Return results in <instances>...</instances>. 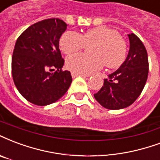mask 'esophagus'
Wrapping results in <instances>:
<instances>
[{"label":"esophagus","instance_id":"esophagus-1","mask_svg":"<svg viewBox=\"0 0 160 160\" xmlns=\"http://www.w3.org/2000/svg\"><path fill=\"white\" fill-rule=\"evenodd\" d=\"M71 75H72V77H73V78H75V77H78V76L84 77V78H86V77H88L87 75H86V74H77V73H74V72H72V73H71Z\"/></svg>","mask_w":160,"mask_h":160}]
</instances>
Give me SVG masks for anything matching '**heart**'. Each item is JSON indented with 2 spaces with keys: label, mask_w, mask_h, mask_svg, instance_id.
<instances>
[{
  "label": "heart",
  "mask_w": 160,
  "mask_h": 160,
  "mask_svg": "<svg viewBox=\"0 0 160 160\" xmlns=\"http://www.w3.org/2000/svg\"><path fill=\"white\" fill-rule=\"evenodd\" d=\"M60 48L65 54H72L93 46L92 56L84 53L73 54L66 59V65L74 73L87 74L99 70L104 64L109 68H118L125 62L128 47L119 33L105 26L91 29L80 35L67 31L60 38Z\"/></svg>",
  "instance_id": "1"
}]
</instances>
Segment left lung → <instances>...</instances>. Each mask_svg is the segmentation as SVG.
<instances>
[{"label":"left lung","instance_id":"left-lung-1","mask_svg":"<svg viewBox=\"0 0 160 160\" xmlns=\"http://www.w3.org/2000/svg\"><path fill=\"white\" fill-rule=\"evenodd\" d=\"M130 49L125 62L104 79L103 86L94 94L102 107L116 110L129 107L140 96L148 74V59L144 45L137 35L129 34Z\"/></svg>","mask_w":160,"mask_h":160}]
</instances>
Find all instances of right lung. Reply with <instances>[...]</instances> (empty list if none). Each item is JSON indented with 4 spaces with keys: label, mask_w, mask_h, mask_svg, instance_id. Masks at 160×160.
Masks as SVG:
<instances>
[{
    "label": "right lung",
    "mask_w": 160,
    "mask_h": 160,
    "mask_svg": "<svg viewBox=\"0 0 160 160\" xmlns=\"http://www.w3.org/2000/svg\"><path fill=\"white\" fill-rule=\"evenodd\" d=\"M66 29L62 20L49 18L29 26L18 38L12 74L18 91L31 103H53L70 86L72 76L69 71L62 70L64 60L59 50V39Z\"/></svg>",
    "instance_id": "add662e5"
}]
</instances>
